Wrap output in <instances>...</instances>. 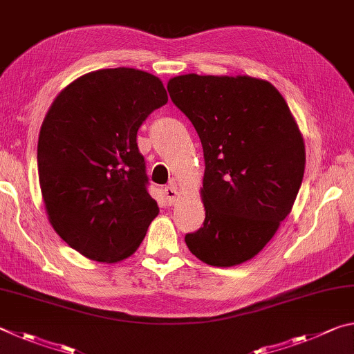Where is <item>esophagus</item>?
<instances>
[{
    "instance_id": "34e87169",
    "label": "esophagus",
    "mask_w": 354,
    "mask_h": 354,
    "mask_svg": "<svg viewBox=\"0 0 354 354\" xmlns=\"http://www.w3.org/2000/svg\"><path fill=\"white\" fill-rule=\"evenodd\" d=\"M164 194H165L167 201H169L170 205H173V203H175L176 198H178V190H176V187H175V184L167 185V187L164 189Z\"/></svg>"
}]
</instances>
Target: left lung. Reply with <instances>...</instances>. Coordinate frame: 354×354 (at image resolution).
<instances>
[{
    "label": "left lung",
    "mask_w": 354,
    "mask_h": 354,
    "mask_svg": "<svg viewBox=\"0 0 354 354\" xmlns=\"http://www.w3.org/2000/svg\"><path fill=\"white\" fill-rule=\"evenodd\" d=\"M170 98L200 136L205 153L203 227L185 236L190 253L234 267L272 241L303 181V134L277 87L266 80L181 75Z\"/></svg>",
    "instance_id": "left-lung-1"
}]
</instances>
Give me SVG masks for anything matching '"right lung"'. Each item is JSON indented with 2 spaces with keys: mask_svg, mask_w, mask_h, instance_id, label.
I'll use <instances>...</instances> for the list:
<instances>
[{
  "mask_svg": "<svg viewBox=\"0 0 354 354\" xmlns=\"http://www.w3.org/2000/svg\"><path fill=\"white\" fill-rule=\"evenodd\" d=\"M167 101L158 76L104 68L70 82L46 112L37 145L45 211L62 241L88 259H127L158 217L137 131Z\"/></svg>",
  "mask_w": 354,
  "mask_h": 354,
  "instance_id": "add662e5",
  "label": "right lung"
}]
</instances>
